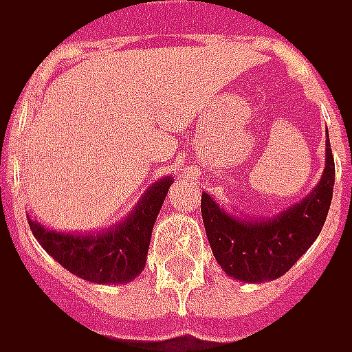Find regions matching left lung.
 I'll return each instance as SVG.
<instances>
[{
  "label": "left lung",
  "instance_id": "8db88e82",
  "mask_svg": "<svg viewBox=\"0 0 352 352\" xmlns=\"http://www.w3.org/2000/svg\"><path fill=\"white\" fill-rule=\"evenodd\" d=\"M336 162L329 135L325 168L318 186L283 213L270 219H244L201 193V217L217 263L228 277L244 283L279 279L320 236L333 197Z\"/></svg>",
  "mask_w": 352,
  "mask_h": 352
}]
</instances>
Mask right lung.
I'll use <instances>...</instances> for the list:
<instances>
[{"label": "right lung", "instance_id": "add662e5", "mask_svg": "<svg viewBox=\"0 0 352 352\" xmlns=\"http://www.w3.org/2000/svg\"><path fill=\"white\" fill-rule=\"evenodd\" d=\"M172 182V176L155 182L135 209L106 230L58 232L32 217L28 225L40 246L73 275L96 285H126L145 270L153 226Z\"/></svg>", "mask_w": 352, "mask_h": 352}]
</instances>
